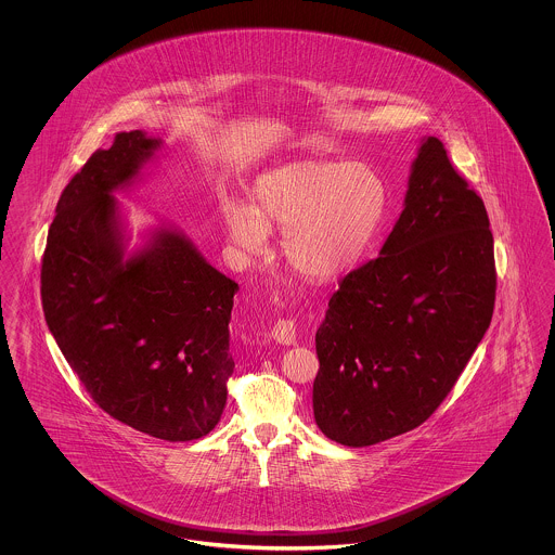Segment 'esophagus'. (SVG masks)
<instances>
[{
	"label": "esophagus",
	"instance_id": "esophagus-1",
	"mask_svg": "<svg viewBox=\"0 0 555 555\" xmlns=\"http://www.w3.org/2000/svg\"><path fill=\"white\" fill-rule=\"evenodd\" d=\"M270 337H272L276 344H295V324H293L291 320H279V322L272 326Z\"/></svg>",
	"mask_w": 555,
	"mask_h": 555
}]
</instances>
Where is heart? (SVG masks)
Here are the masks:
<instances>
[{
    "label": "heart",
    "mask_w": 555,
    "mask_h": 555,
    "mask_svg": "<svg viewBox=\"0 0 555 555\" xmlns=\"http://www.w3.org/2000/svg\"><path fill=\"white\" fill-rule=\"evenodd\" d=\"M387 210V185L366 162H295L262 172L247 208L222 206V227L243 256L283 231L281 254L301 276L328 281L358 262Z\"/></svg>",
    "instance_id": "heart-1"
}]
</instances>
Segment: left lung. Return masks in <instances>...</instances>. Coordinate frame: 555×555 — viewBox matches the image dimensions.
<instances>
[{
    "instance_id": "1",
    "label": "left lung",
    "mask_w": 555,
    "mask_h": 555,
    "mask_svg": "<svg viewBox=\"0 0 555 555\" xmlns=\"http://www.w3.org/2000/svg\"><path fill=\"white\" fill-rule=\"evenodd\" d=\"M495 285L485 204L424 137L393 231L339 283L317 331L318 428L366 448L421 426L485 337Z\"/></svg>"
}]
</instances>
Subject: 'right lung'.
I'll return each instance as SVG.
<instances>
[{
    "mask_svg": "<svg viewBox=\"0 0 555 555\" xmlns=\"http://www.w3.org/2000/svg\"><path fill=\"white\" fill-rule=\"evenodd\" d=\"M162 139L116 132L60 195L41 266L46 322L91 399L164 441H193L227 403L229 322L238 285L183 231L159 224L134 251L116 191Z\"/></svg>",
    "mask_w": 555,
    "mask_h": 555,
    "instance_id": "1",
    "label": "right lung"
}]
</instances>
